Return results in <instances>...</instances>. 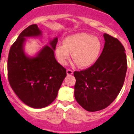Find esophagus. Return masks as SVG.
Instances as JSON below:
<instances>
[{"label":"esophagus","instance_id":"34e87169","mask_svg":"<svg viewBox=\"0 0 134 134\" xmlns=\"http://www.w3.org/2000/svg\"><path fill=\"white\" fill-rule=\"evenodd\" d=\"M66 73H67V75H72L73 74V71L70 69H67Z\"/></svg>","mask_w":134,"mask_h":134}]
</instances>
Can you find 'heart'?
Instances as JSON below:
<instances>
[{"label":"heart","mask_w":134,"mask_h":134,"mask_svg":"<svg viewBox=\"0 0 134 134\" xmlns=\"http://www.w3.org/2000/svg\"><path fill=\"white\" fill-rule=\"evenodd\" d=\"M102 48V43L97 37L87 33H79L67 37L64 44L55 48V54L62 65H66L72 57L79 66L87 68L95 63Z\"/></svg>","instance_id":"heart-1"}]
</instances>
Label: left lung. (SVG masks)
Listing matches in <instances>:
<instances>
[{
  "label": "left lung",
  "mask_w": 134,
  "mask_h": 134,
  "mask_svg": "<svg viewBox=\"0 0 134 134\" xmlns=\"http://www.w3.org/2000/svg\"><path fill=\"white\" fill-rule=\"evenodd\" d=\"M105 45L95 63L85 70L75 71L74 97L91 112L108 107L119 94L125 80L127 59L125 48L117 38L104 34Z\"/></svg>",
  "instance_id": "left-lung-1"
}]
</instances>
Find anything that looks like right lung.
<instances>
[{
    "label": "right lung",
    "mask_w": 134,
    "mask_h": 134,
    "mask_svg": "<svg viewBox=\"0 0 134 134\" xmlns=\"http://www.w3.org/2000/svg\"><path fill=\"white\" fill-rule=\"evenodd\" d=\"M41 34L36 24L24 29L10 47L7 64L12 89L25 105L35 109L47 107L55 100L66 76V70L54 55L58 37L50 40L49 46H45L35 56L25 53L26 37Z\"/></svg>",
    "instance_id": "1"
}]
</instances>
